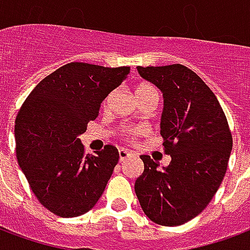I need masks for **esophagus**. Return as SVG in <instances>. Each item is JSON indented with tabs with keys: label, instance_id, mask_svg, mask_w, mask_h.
Listing matches in <instances>:
<instances>
[{
	"label": "esophagus",
	"instance_id": "obj_1",
	"mask_svg": "<svg viewBox=\"0 0 250 250\" xmlns=\"http://www.w3.org/2000/svg\"><path fill=\"white\" fill-rule=\"evenodd\" d=\"M132 154H131L128 150H125V148H120L119 150V159L120 162H123V161H125V159H128V158L131 157Z\"/></svg>",
	"mask_w": 250,
	"mask_h": 250
}]
</instances>
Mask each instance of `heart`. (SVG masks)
<instances>
[{
	"label": "heart",
	"mask_w": 250,
	"mask_h": 250,
	"mask_svg": "<svg viewBox=\"0 0 250 250\" xmlns=\"http://www.w3.org/2000/svg\"><path fill=\"white\" fill-rule=\"evenodd\" d=\"M147 93H155V95H158L157 89L151 87V85H147V84L139 85L138 89H136V96H142V95H147Z\"/></svg>",
	"instance_id": "obj_1"
}]
</instances>
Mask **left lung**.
I'll use <instances>...</instances> for the list:
<instances>
[{
  "label": "left lung",
  "mask_w": 250,
  "mask_h": 250,
  "mask_svg": "<svg viewBox=\"0 0 250 250\" xmlns=\"http://www.w3.org/2000/svg\"><path fill=\"white\" fill-rule=\"evenodd\" d=\"M138 73L162 92L161 135L171 161L142 155L145 170L135 181L142 210L155 224L178 226L209 205L225 177L230 157L228 120L204 80L182 64L138 66Z\"/></svg>",
  "instance_id": "8db88e82"
}]
</instances>
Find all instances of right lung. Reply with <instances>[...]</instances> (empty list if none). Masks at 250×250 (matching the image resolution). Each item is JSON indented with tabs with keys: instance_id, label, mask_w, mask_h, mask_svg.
Here are the masks:
<instances>
[{
	"instance_id": "right-lung-1",
	"label": "right lung",
	"mask_w": 250,
	"mask_h": 250,
	"mask_svg": "<svg viewBox=\"0 0 250 250\" xmlns=\"http://www.w3.org/2000/svg\"><path fill=\"white\" fill-rule=\"evenodd\" d=\"M130 66L69 62L42 79L20 109L16 152L41 205L60 217L87 213L102 197L119 152L114 146L84 155L80 135Z\"/></svg>"
}]
</instances>
